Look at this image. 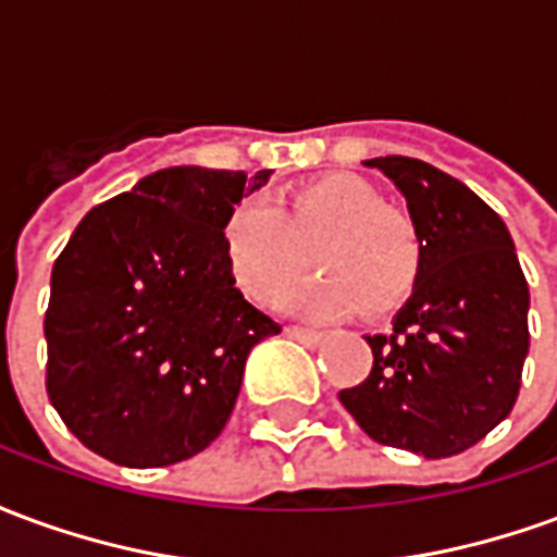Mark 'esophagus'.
I'll use <instances>...</instances> for the list:
<instances>
[{"label":"esophagus","mask_w":557,"mask_h":557,"mask_svg":"<svg viewBox=\"0 0 557 557\" xmlns=\"http://www.w3.org/2000/svg\"><path fill=\"white\" fill-rule=\"evenodd\" d=\"M283 334L292 339H298V343H304V346H310V349H313V346H319V343L325 339V334H319V331H307V327H298V325H289L286 331H283Z\"/></svg>","instance_id":"1"}]
</instances>
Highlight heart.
Here are the masks:
<instances>
[{"mask_svg":"<svg viewBox=\"0 0 557 557\" xmlns=\"http://www.w3.org/2000/svg\"><path fill=\"white\" fill-rule=\"evenodd\" d=\"M319 265V277L289 298L304 319H337L361 307L385 315L418 286L423 247L414 220L385 206L358 175L334 172L283 194L274 208L244 202L223 223V256L232 283L262 307Z\"/></svg>","mask_w":557,"mask_h":557,"instance_id":"obj_1","label":"heart"}]
</instances>
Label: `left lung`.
<instances>
[{
  "label": "left lung",
  "instance_id": "left-lung-1",
  "mask_svg": "<svg viewBox=\"0 0 557 557\" xmlns=\"http://www.w3.org/2000/svg\"><path fill=\"white\" fill-rule=\"evenodd\" d=\"M414 220L423 265L373 370L339 403L373 442L426 459L468 450L502 423L528 355V283L510 232L474 190L414 158H373Z\"/></svg>",
  "mask_w": 557,
  "mask_h": 557
}]
</instances>
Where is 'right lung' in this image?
<instances>
[{"mask_svg":"<svg viewBox=\"0 0 557 557\" xmlns=\"http://www.w3.org/2000/svg\"><path fill=\"white\" fill-rule=\"evenodd\" d=\"M271 170L170 166L79 220L50 277L47 394L115 466L190 459L226 426L247 355L280 325L235 289L223 223Z\"/></svg>","mask_w":557,"mask_h":557,"instance_id":"add662e5","label":"right lung"}]
</instances>
